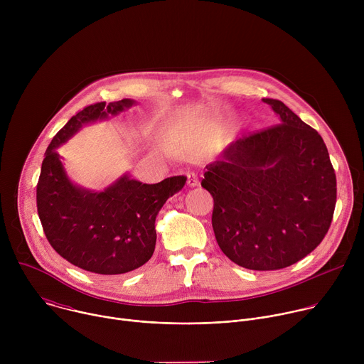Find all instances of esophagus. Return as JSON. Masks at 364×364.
<instances>
[{"instance_id": "34e87169", "label": "esophagus", "mask_w": 364, "mask_h": 364, "mask_svg": "<svg viewBox=\"0 0 364 364\" xmlns=\"http://www.w3.org/2000/svg\"><path fill=\"white\" fill-rule=\"evenodd\" d=\"M186 176H187V184L190 187H196L198 184V174L196 171H187Z\"/></svg>"}]
</instances>
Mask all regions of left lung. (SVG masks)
Listing matches in <instances>:
<instances>
[{
    "mask_svg": "<svg viewBox=\"0 0 364 364\" xmlns=\"http://www.w3.org/2000/svg\"><path fill=\"white\" fill-rule=\"evenodd\" d=\"M279 122L232 142L205 168L212 225L222 252L253 271L291 267L327 235L337 181L321 135L278 99Z\"/></svg>",
    "mask_w": 364,
    "mask_h": 364,
    "instance_id": "8db88e82",
    "label": "left lung"
}]
</instances>
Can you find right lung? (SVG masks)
Listing matches in <instances>:
<instances>
[{
  "mask_svg": "<svg viewBox=\"0 0 364 364\" xmlns=\"http://www.w3.org/2000/svg\"><path fill=\"white\" fill-rule=\"evenodd\" d=\"M132 105L134 100L122 99L83 108L51 139L41 164L37 212L44 235L68 262L93 274L121 275L146 264L157 242L155 218L187 180L174 176L142 184L124 176L103 191L85 190L69 180L56 148L83 124Z\"/></svg>",
  "mask_w": 364,
  "mask_h": 364,
  "instance_id": "add662e5",
  "label": "right lung"
}]
</instances>
